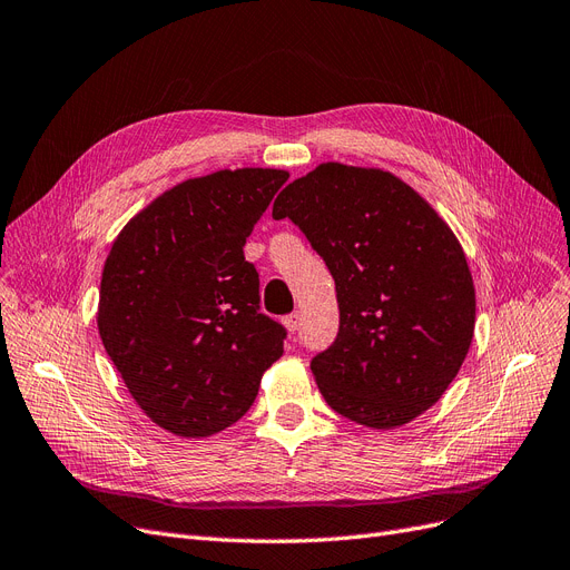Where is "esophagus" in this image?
<instances>
[{
  "label": "esophagus",
  "mask_w": 570,
  "mask_h": 570,
  "mask_svg": "<svg viewBox=\"0 0 570 570\" xmlns=\"http://www.w3.org/2000/svg\"><path fill=\"white\" fill-rule=\"evenodd\" d=\"M284 326H286L291 333H296V331L301 328V314H298V312L286 314V317H284Z\"/></svg>",
  "instance_id": "1"
}]
</instances>
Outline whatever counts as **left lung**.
<instances>
[{"label": "left lung", "mask_w": 570, "mask_h": 570, "mask_svg": "<svg viewBox=\"0 0 570 570\" xmlns=\"http://www.w3.org/2000/svg\"><path fill=\"white\" fill-rule=\"evenodd\" d=\"M272 218L296 223L324 258L338 338L309 368L326 404L371 430L434 406L474 335V284L451 227L383 168L320 164L288 183Z\"/></svg>", "instance_id": "1"}]
</instances>
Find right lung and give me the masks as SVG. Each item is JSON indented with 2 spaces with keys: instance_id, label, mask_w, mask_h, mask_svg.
I'll list each match as a JSON object with an SVG mask.
<instances>
[{
  "instance_id": "1",
  "label": "right lung",
  "mask_w": 570,
  "mask_h": 570,
  "mask_svg": "<svg viewBox=\"0 0 570 570\" xmlns=\"http://www.w3.org/2000/svg\"><path fill=\"white\" fill-rule=\"evenodd\" d=\"M279 168L189 178L147 204L102 267L98 333L142 413L176 436H210L250 409L286 328L261 312L246 237Z\"/></svg>"
}]
</instances>
